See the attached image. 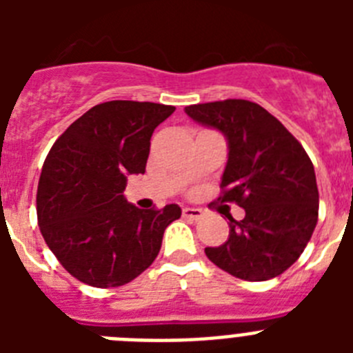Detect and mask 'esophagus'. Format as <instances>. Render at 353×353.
I'll use <instances>...</instances> for the list:
<instances>
[{
    "mask_svg": "<svg viewBox=\"0 0 353 353\" xmlns=\"http://www.w3.org/2000/svg\"><path fill=\"white\" fill-rule=\"evenodd\" d=\"M183 217H187V219H201L203 217L205 212L201 210V208H196V207H185L182 210Z\"/></svg>",
    "mask_w": 353,
    "mask_h": 353,
    "instance_id": "1",
    "label": "esophagus"
}]
</instances>
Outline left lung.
Instances as JSON below:
<instances>
[{
	"instance_id": "obj_1",
	"label": "left lung",
	"mask_w": 353,
	"mask_h": 353,
	"mask_svg": "<svg viewBox=\"0 0 353 353\" xmlns=\"http://www.w3.org/2000/svg\"><path fill=\"white\" fill-rule=\"evenodd\" d=\"M185 113L226 136L230 152L219 201L245 210L242 221L228 217V240L205 254L245 281L279 276L299 260L316 226L318 187L310 155L256 102L228 99L187 105Z\"/></svg>"
}]
</instances>
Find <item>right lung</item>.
Returning <instances> with one entry per match:
<instances>
[{
    "label": "right lung",
    "mask_w": 353,
    "mask_h": 353,
    "mask_svg": "<svg viewBox=\"0 0 353 353\" xmlns=\"http://www.w3.org/2000/svg\"><path fill=\"white\" fill-rule=\"evenodd\" d=\"M173 111L155 102H102L49 150L37 191L40 233L81 283L114 288L136 279L182 215L179 205L141 210L121 194L129 174L145 173L150 138Z\"/></svg>",
    "instance_id": "add662e5"
}]
</instances>
